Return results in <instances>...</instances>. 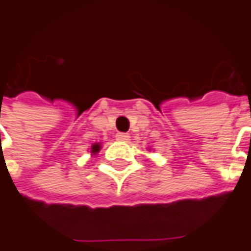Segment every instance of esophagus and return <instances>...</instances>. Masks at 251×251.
Returning a JSON list of instances; mask_svg holds the SVG:
<instances>
[{"mask_svg":"<svg viewBox=\"0 0 251 251\" xmlns=\"http://www.w3.org/2000/svg\"><path fill=\"white\" fill-rule=\"evenodd\" d=\"M116 139L117 141H122V142H127L129 139L128 134H124V132H119L117 135H116Z\"/></svg>","mask_w":251,"mask_h":251,"instance_id":"esophagus-1","label":"esophagus"}]
</instances>
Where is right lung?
<instances>
[{"mask_svg":"<svg viewBox=\"0 0 251 251\" xmlns=\"http://www.w3.org/2000/svg\"><path fill=\"white\" fill-rule=\"evenodd\" d=\"M100 149H101V145H100V143H94V145L91 146V153H93V154H96V153L100 151Z\"/></svg>","mask_w":251,"mask_h":251,"instance_id":"1","label":"right lung"}]
</instances>
